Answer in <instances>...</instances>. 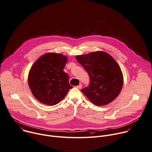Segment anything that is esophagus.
<instances>
[{"label":"esophagus","instance_id":"34e87169","mask_svg":"<svg viewBox=\"0 0 152 152\" xmlns=\"http://www.w3.org/2000/svg\"><path fill=\"white\" fill-rule=\"evenodd\" d=\"M76 87H77V88H78V89H81V87H82V84H79L78 86H76Z\"/></svg>","mask_w":152,"mask_h":152}]
</instances>
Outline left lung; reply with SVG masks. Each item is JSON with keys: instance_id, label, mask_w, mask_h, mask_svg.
I'll use <instances>...</instances> for the list:
<instances>
[{"instance_id": "8db88e82", "label": "left lung", "mask_w": 152, "mask_h": 152, "mask_svg": "<svg viewBox=\"0 0 152 152\" xmlns=\"http://www.w3.org/2000/svg\"><path fill=\"white\" fill-rule=\"evenodd\" d=\"M90 77V84L81 90L94 104L103 106L112 102L123 86V75L115 59L104 52H95L76 56Z\"/></svg>"}]
</instances>
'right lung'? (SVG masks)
<instances>
[{
    "label": "right lung",
    "instance_id": "1",
    "mask_svg": "<svg viewBox=\"0 0 152 152\" xmlns=\"http://www.w3.org/2000/svg\"><path fill=\"white\" fill-rule=\"evenodd\" d=\"M67 58L61 54L48 53L39 58L28 74L30 88L40 102L49 106L58 103L72 87L64 71Z\"/></svg>",
    "mask_w": 152,
    "mask_h": 152
}]
</instances>
